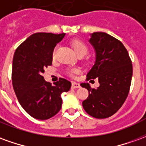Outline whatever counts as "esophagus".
Returning <instances> with one entry per match:
<instances>
[{
  "mask_svg": "<svg viewBox=\"0 0 146 146\" xmlns=\"http://www.w3.org/2000/svg\"><path fill=\"white\" fill-rule=\"evenodd\" d=\"M80 84L78 83H76V82H73L72 83V88H80Z\"/></svg>",
  "mask_w": 146,
  "mask_h": 146,
  "instance_id": "34e87169",
  "label": "esophagus"
}]
</instances>
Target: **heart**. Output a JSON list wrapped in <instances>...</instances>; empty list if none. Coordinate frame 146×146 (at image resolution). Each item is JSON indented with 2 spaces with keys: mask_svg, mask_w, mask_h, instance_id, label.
Returning a JSON list of instances; mask_svg holds the SVG:
<instances>
[{
  "mask_svg": "<svg viewBox=\"0 0 146 146\" xmlns=\"http://www.w3.org/2000/svg\"><path fill=\"white\" fill-rule=\"evenodd\" d=\"M71 44H72V47H73V51H75L77 55H79L80 54H85L87 52H88V48L82 41H80L79 40H74L73 41L71 42ZM54 51L55 50H54V52H53V55H54ZM78 73V70L77 69H73V70H70V74H74V73Z\"/></svg>",
  "mask_w": 146,
  "mask_h": 146,
  "instance_id": "obj_1",
  "label": "heart"
}]
</instances>
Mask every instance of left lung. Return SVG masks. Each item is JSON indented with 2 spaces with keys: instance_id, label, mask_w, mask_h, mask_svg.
Here are the masks:
<instances>
[{
  "instance_id": "1",
  "label": "left lung",
  "mask_w": 146,
  "mask_h": 146,
  "mask_svg": "<svg viewBox=\"0 0 146 146\" xmlns=\"http://www.w3.org/2000/svg\"><path fill=\"white\" fill-rule=\"evenodd\" d=\"M90 36L95 60L87 77L97 78L99 86L93 89L88 83L80 84L89 92L82 105L90 116L104 119L116 113L125 102L131 83L132 63L127 49L117 39L103 32Z\"/></svg>"
}]
</instances>
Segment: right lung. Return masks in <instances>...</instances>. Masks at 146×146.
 I'll return each instance as SVG.
<instances>
[{
	"mask_svg": "<svg viewBox=\"0 0 146 146\" xmlns=\"http://www.w3.org/2000/svg\"><path fill=\"white\" fill-rule=\"evenodd\" d=\"M65 35L33 33L15 52L11 74L13 88L22 107L35 119L44 120L56 115L62 107V93L71 88V83L64 78L52 86L42 76L44 69L52 63L54 47Z\"/></svg>",
	"mask_w": 146,
	"mask_h": 146,
	"instance_id": "1",
	"label": "right lung"
}]
</instances>
